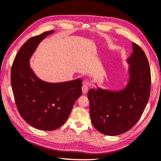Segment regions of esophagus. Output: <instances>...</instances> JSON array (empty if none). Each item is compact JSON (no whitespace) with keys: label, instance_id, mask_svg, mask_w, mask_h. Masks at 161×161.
Returning a JSON list of instances; mask_svg holds the SVG:
<instances>
[{"label":"esophagus","instance_id":"obj_1","mask_svg":"<svg viewBox=\"0 0 161 161\" xmlns=\"http://www.w3.org/2000/svg\"><path fill=\"white\" fill-rule=\"evenodd\" d=\"M81 90H82V93L84 94L88 92V91H89V84L85 83L82 86V88H81Z\"/></svg>","mask_w":161,"mask_h":161}]
</instances>
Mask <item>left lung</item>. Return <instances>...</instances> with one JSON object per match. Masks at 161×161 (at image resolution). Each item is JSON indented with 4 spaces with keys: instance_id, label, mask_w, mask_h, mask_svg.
<instances>
[{
    "instance_id": "1",
    "label": "left lung",
    "mask_w": 161,
    "mask_h": 161,
    "mask_svg": "<svg viewBox=\"0 0 161 161\" xmlns=\"http://www.w3.org/2000/svg\"><path fill=\"white\" fill-rule=\"evenodd\" d=\"M133 53L126 62L129 79L119 91L91 89L88 92L90 116L93 126L107 135H121L139 120L149 100L151 72L144 51L134 42Z\"/></svg>"
}]
</instances>
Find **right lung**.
Listing matches in <instances>:
<instances>
[{
    "label": "right lung",
    "instance_id": "add662e5",
    "mask_svg": "<svg viewBox=\"0 0 161 161\" xmlns=\"http://www.w3.org/2000/svg\"><path fill=\"white\" fill-rule=\"evenodd\" d=\"M54 31H47L27 40L16 55L11 70V84L21 117L43 130H53L64 124L75 102L81 95V79L51 83L37 76L29 59L43 39Z\"/></svg>",
    "mask_w": 161,
    "mask_h": 161
}]
</instances>
